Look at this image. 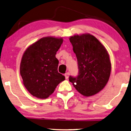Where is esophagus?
I'll use <instances>...</instances> for the list:
<instances>
[{"label":"esophagus","instance_id":"obj_1","mask_svg":"<svg viewBox=\"0 0 131 131\" xmlns=\"http://www.w3.org/2000/svg\"><path fill=\"white\" fill-rule=\"evenodd\" d=\"M69 72H67L65 74V78L66 80H68V78H69Z\"/></svg>","mask_w":131,"mask_h":131}]
</instances>
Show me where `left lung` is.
I'll return each instance as SVG.
<instances>
[{
    "instance_id": "1",
    "label": "left lung",
    "mask_w": 131,
    "mask_h": 131,
    "mask_svg": "<svg viewBox=\"0 0 131 131\" xmlns=\"http://www.w3.org/2000/svg\"><path fill=\"white\" fill-rule=\"evenodd\" d=\"M78 61V74L69 77V81L79 93L91 96L106 85L111 72L107 51L102 43L91 34L74 36L69 38Z\"/></svg>"
}]
</instances>
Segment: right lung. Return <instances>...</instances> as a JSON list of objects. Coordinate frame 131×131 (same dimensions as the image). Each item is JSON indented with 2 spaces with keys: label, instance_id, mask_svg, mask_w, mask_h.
I'll return each instance as SVG.
<instances>
[{
  "label": "right lung",
  "instance_id": "add662e5",
  "mask_svg": "<svg viewBox=\"0 0 131 131\" xmlns=\"http://www.w3.org/2000/svg\"><path fill=\"white\" fill-rule=\"evenodd\" d=\"M62 38L43 37L30 46L24 53L20 65L23 83L31 94L47 99L65 77L58 71L56 52Z\"/></svg>",
  "mask_w": 131,
  "mask_h": 131
}]
</instances>
